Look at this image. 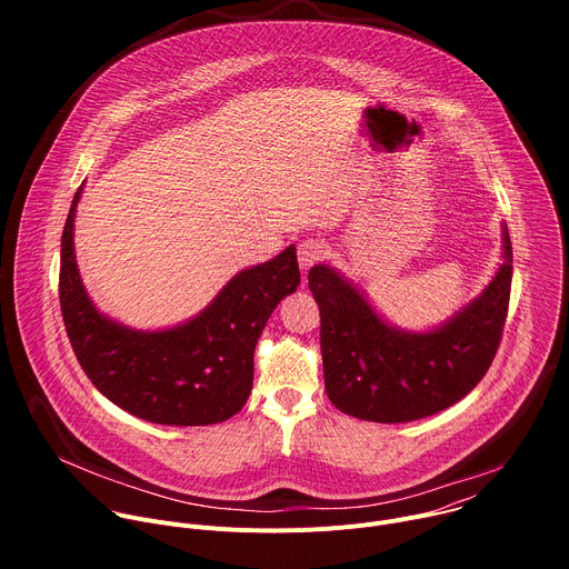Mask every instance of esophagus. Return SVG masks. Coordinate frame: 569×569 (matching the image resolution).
I'll use <instances>...</instances> for the list:
<instances>
[{
  "label": "esophagus",
  "mask_w": 569,
  "mask_h": 569,
  "mask_svg": "<svg viewBox=\"0 0 569 569\" xmlns=\"http://www.w3.org/2000/svg\"><path fill=\"white\" fill-rule=\"evenodd\" d=\"M323 257H327V242L317 240V238L303 240L301 246H299V250H297V259H299L301 270L312 268V266H315L317 261H321Z\"/></svg>",
  "instance_id": "esophagus-1"
}]
</instances>
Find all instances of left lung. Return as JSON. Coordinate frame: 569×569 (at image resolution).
I'll use <instances>...</instances> for the list:
<instances>
[{
  "label": "left lung",
  "mask_w": 569,
  "mask_h": 569,
  "mask_svg": "<svg viewBox=\"0 0 569 569\" xmlns=\"http://www.w3.org/2000/svg\"><path fill=\"white\" fill-rule=\"evenodd\" d=\"M513 250L486 290L437 331L391 329L329 266L308 272L319 306L323 385L336 408L362 421L408 423L461 400L489 371L505 331Z\"/></svg>",
  "instance_id": "8db88e82"
}]
</instances>
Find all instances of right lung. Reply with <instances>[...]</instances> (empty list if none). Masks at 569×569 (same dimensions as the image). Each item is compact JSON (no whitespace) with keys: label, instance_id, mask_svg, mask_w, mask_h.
I'll list each match as a JSON object with an SVG mask.
<instances>
[{"label":"right lung","instance_id":"1","mask_svg":"<svg viewBox=\"0 0 569 569\" xmlns=\"http://www.w3.org/2000/svg\"><path fill=\"white\" fill-rule=\"evenodd\" d=\"M73 196L60 246V310L71 349L92 385L121 410L161 426H211L248 402L254 349L277 303L301 277L295 246L238 272L191 321L132 331L90 301L73 259Z\"/></svg>","mask_w":569,"mask_h":569}]
</instances>
